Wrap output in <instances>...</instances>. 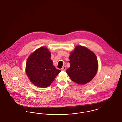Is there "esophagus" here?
I'll use <instances>...</instances> for the list:
<instances>
[{"mask_svg": "<svg viewBox=\"0 0 122 122\" xmlns=\"http://www.w3.org/2000/svg\"><path fill=\"white\" fill-rule=\"evenodd\" d=\"M66 70V66H64V67H63L62 68L61 70H62V71H65Z\"/></svg>", "mask_w": 122, "mask_h": 122, "instance_id": "1", "label": "esophagus"}]
</instances>
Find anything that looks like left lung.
<instances>
[{"instance_id":"8db88e82","label":"left lung","mask_w":122,"mask_h":122,"mask_svg":"<svg viewBox=\"0 0 122 122\" xmlns=\"http://www.w3.org/2000/svg\"><path fill=\"white\" fill-rule=\"evenodd\" d=\"M70 68L66 73L71 80L79 85H84L91 81L98 69L95 54L85 46H76L70 53Z\"/></svg>"}]
</instances>
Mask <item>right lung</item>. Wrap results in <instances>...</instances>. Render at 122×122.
<instances>
[{
	"label": "right lung",
	"mask_w": 122,
	"mask_h": 122,
	"mask_svg": "<svg viewBox=\"0 0 122 122\" xmlns=\"http://www.w3.org/2000/svg\"><path fill=\"white\" fill-rule=\"evenodd\" d=\"M51 53L45 46H42L30 55L25 72L30 81L36 86L46 88L52 83L61 72L53 65Z\"/></svg>",
	"instance_id": "obj_1"
}]
</instances>
